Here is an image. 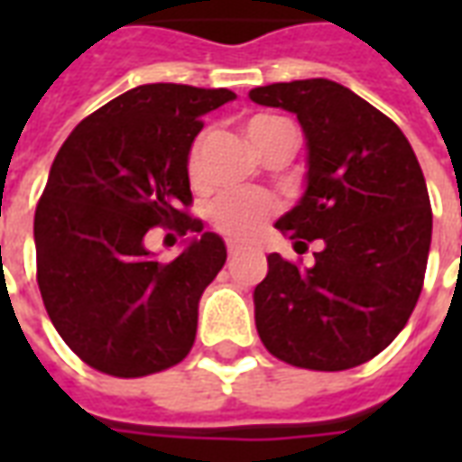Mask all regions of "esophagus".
<instances>
[{"instance_id":"obj_1","label":"esophagus","mask_w":462,"mask_h":462,"mask_svg":"<svg viewBox=\"0 0 462 462\" xmlns=\"http://www.w3.org/2000/svg\"><path fill=\"white\" fill-rule=\"evenodd\" d=\"M240 250H245V245H242V242L227 240V252H230V254H235V252H240Z\"/></svg>"}]
</instances>
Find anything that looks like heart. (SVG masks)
Listing matches in <instances>:
<instances>
[{
  "mask_svg": "<svg viewBox=\"0 0 462 462\" xmlns=\"http://www.w3.org/2000/svg\"><path fill=\"white\" fill-rule=\"evenodd\" d=\"M291 125L290 121H284L280 116H254L247 121L245 131L247 138L254 143L257 151H264L272 143V138ZM202 145H205V135H200L190 151V175L195 178L200 171V158H202ZM272 212H274V200L262 195V192H227L222 195L220 200L215 202L212 208V225L235 240H247L254 232L260 230L262 225L267 222Z\"/></svg>",
  "mask_w": 462,
  "mask_h": 462,
  "instance_id": "obj_1",
  "label": "heart"
}]
</instances>
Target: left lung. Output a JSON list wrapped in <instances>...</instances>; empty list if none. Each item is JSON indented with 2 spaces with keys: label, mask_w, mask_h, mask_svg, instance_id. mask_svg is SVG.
Segmentation results:
<instances>
[{
  "label": "left lung",
  "mask_w": 462,
  "mask_h": 462,
  "mask_svg": "<svg viewBox=\"0 0 462 462\" xmlns=\"http://www.w3.org/2000/svg\"><path fill=\"white\" fill-rule=\"evenodd\" d=\"M254 104L297 116L304 192L274 227L294 247L321 240L300 270L277 252L254 287V324L291 366L344 371L381 354L423 287L433 215L423 171L396 123L329 79L252 88Z\"/></svg>",
  "instance_id": "8db88e82"
}]
</instances>
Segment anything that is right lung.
Here are the masks:
<instances>
[{
    "label": "right lung",
    "mask_w": 462,
    "mask_h": 462,
    "mask_svg": "<svg viewBox=\"0 0 462 462\" xmlns=\"http://www.w3.org/2000/svg\"><path fill=\"white\" fill-rule=\"evenodd\" d=\"M237 96L182 84L135 86L76 125L36 205V280L49 319L76 356L121 378L188 356L198 304L227 260L190 205L202 116ZM155 224L195 231L175 261L144 247Z\"/></svg>",
    "instance_id": "1"
}]
</instances>
